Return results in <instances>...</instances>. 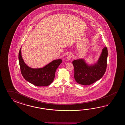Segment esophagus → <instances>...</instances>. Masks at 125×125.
Masks as SVG:
<instances>
[{
    "instance_id": "34e87169",
    "label": "esophagus",
    "mask_w": 125,
    "mask_h": 125,
    "mask_svg": "<svg viewBox=\"0 0 125 125\" xmlns=\"http://www.w3.org/2000/svg\"><path fill=\"white\" fill-rule=\"evenodd\" d=\"M72 57V54L71 53H69L66 56V59L68 61H70Z\"/></svg>"
}]
</instances>
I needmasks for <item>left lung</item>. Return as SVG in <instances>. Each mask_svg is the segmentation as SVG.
I'll use <instances>...</instances> for the list:
<instances>
[{"instance_id":"1","label":"left lung","mask_w":125,"mask_h":125,"mask_svg":"<svg viewBox=\"0 0 125 125\" xmlns=\"http://www.w3.org/2000/svg\"><path fill=\"white\" fill-rule=\"evenodd\" d=\"M107 57V48L104 47L98 60L94 64L87 63L83 59L74 60L72 63L76 82L81 85H89L100 80L106 71Z\"/></svg>"}]
</instances>
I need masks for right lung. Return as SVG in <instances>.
<instances>
[{"mask_svg":"<svg viewBox=\"0 0 125 125\" xmlns=\"http://www.w3.org/2000/svg\"><path fill=\"white\" fill-rule=\"evenodd\" d=\"M21 49L19 53V62L21 74L24 79L36 86H47L53 82L55 73L62 62L61 59L54 60L42 68H32L24 62L21 55Z\"/></svg>","mask_w":125,"mask_h":125,"instance_id":"right-lung-1","label":"right lung"}]
</instances>
